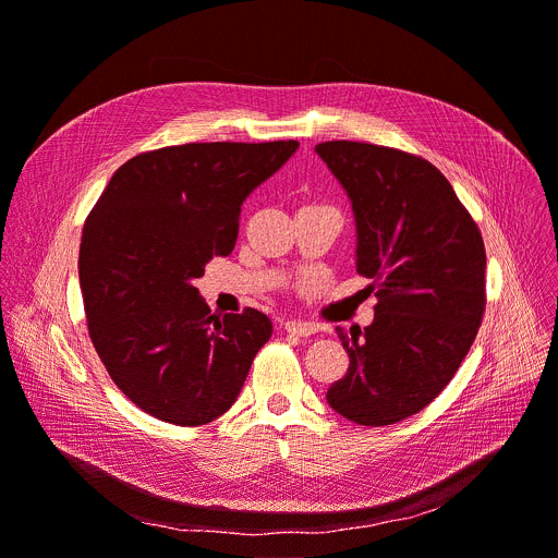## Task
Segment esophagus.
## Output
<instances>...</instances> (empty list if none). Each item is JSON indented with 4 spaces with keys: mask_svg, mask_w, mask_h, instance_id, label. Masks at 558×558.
Wrapping results in <instances>:
<instances>
[{
    "mask_svg": "<svg viewBox=\"0 0 558 558\" xmlns=\"http://www.w3.org/2000/svg\"><path fill=\"white\" fill-rule=\"evenodd\" d=\"M282 327H284V331L295 333V337H312V333L318 331V327L314 323H303V320H284Z\"/></svg>",
    "mask_w": 558,
    "mask_h": 558,
    "instance_id": "34e87169",
    "label": "esophagus"
}]
</instances>
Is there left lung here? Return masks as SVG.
Listing matches in <instances>:
<instances>
[{
	"label": "left lung",
	"mask_w": 558,
	"mask_h": 558,
	"mask_svg": "<svg viewBox=\"0 0 558 558\" xmlns=\"http://www.w3.org/2000/svg\"><path fill=\"white\" fill-rule=\"evenodd\" d=\"M316 155L348 193L356 271L379 280L375 320L343 331L348 373L327 403L361 426L420 413L458 373L485 314V242L433 163L392 147L327 141Z\"/></svg>",
	"instance_id": "8db88e82"
}]
</instances>
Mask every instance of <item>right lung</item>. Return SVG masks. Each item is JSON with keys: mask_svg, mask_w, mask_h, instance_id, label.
Segmentation results:
<instances>
[{"mask_svg": "<svg viewBox=\"0 0 558 558\" xmlns=\"http://www.w3.org/2000/svg\"><path fill=\"white\" fill-rule=\"evenodd\" d=\"M299 141L185 143L123 163L89 213L78 274L92 343L141 411L202 426L235 403L267 314H210L195 280L238 240L240 210Z\"/></svg>", "mask_w": 558, "mask_h": 558, "instance_id": "add662e5", "label": "right lung"}]
</instances>
